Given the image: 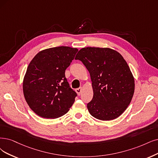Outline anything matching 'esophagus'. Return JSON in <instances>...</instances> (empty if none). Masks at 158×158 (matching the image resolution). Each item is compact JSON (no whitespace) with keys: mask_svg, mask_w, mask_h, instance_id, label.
<instances>
[{"mask_svg":"<svg viewBox=\"0 0 158 158\" xmlns=\"http://www.w3.org/2000/svg\"><path fill=\"white\" fill-rule=\"evenodd\" d=\"M81 90H82V88H81V87H79V88L75 89V92L77 93V94H78L79 96H80V94H81Z\"/></svg>","mask_w":158,"mask_h":158,"instance_id":"esophagus-1","label":"esophagus"}]
</instances>
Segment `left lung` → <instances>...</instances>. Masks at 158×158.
Instances as JSON below:
<instances>
[{"instance_id": "obj_1", "label": "left lung", "mask_w": 158, "mask_h": 158, "mask_svg": "<svg viewBox=\"0 0 158 158\" xmlns=\"http://www.w3.org/2000/svg\"><path fill=\"white\" fill-rule=\"evenodd\" d=\"M90 73L94 96L87 103L90 114L101 120L115 119L129 106L135 90L130 67L119 52L109 48H85L75 56Z\"/></svg>"}]
</instances>
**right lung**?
Wrapping results in <instances>:
<instances>
[{"label": "right lung", "instance_id": "1", "mask_svg": "<svg viewBox=\"0 0 158 158\" xmlns=\"http://www.w3.org/2000/svg\"><path fill=\"white\" fill-rule=\"evenodd\" d=\"M78 51L66 46L39 52L29 64L23 81L25 100L33 111L45 118H56L68 112L77 96L65 76Z\"/></svg>", "mask_w": 158, "mask_h": 158}]
</instances>
